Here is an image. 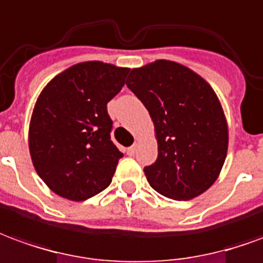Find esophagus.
I'll list each match as a JSON object with an SVG mask.
<instances>
[{
    "mask_svg": "<svg viewBox=\"0 0 263 263\" xmlns=\"http://www.w3.org/2000/svg\"><path fill=\"white\" fill-rule=\"evenodd\" d=\"M137 148H139V144H137V143H135L133 146L128 147L127 153H128V154H130V156H133V154H135V153L137 152Z\"/></svg>",
    "mask_w": 263,
    "mask_h": 263,
    "instance_id": "esophagus-1",
    "label": "esophagus"
}]
</instances>
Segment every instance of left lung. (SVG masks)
Here are the masks:
<instances>
[{"instance_id": "left-lung-1", "label": "left lung", "mask_w": 263, "mask_h": 263, "mask_svg": "<svg viewBox=\"0 0 263 263\" xmlns=\"http://www.w3.org/2000/svg\"><path fill=\"white\" fill-rule=\"evenodd\" d=\"M126 85L154 123L158 156L144 167L148 184L171 200L202 194L219 176L228 150V126L212 87L164 59L132 69Z\"/></svg>"}]
</instances>
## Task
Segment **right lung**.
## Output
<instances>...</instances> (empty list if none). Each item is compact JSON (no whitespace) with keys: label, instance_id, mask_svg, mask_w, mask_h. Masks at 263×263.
Returning <instances> with one entry per match:
<instances>
[{"label":"right lung","instance_id":"add662e5","mask_svg":"<svg viewBox=\"0 0 263 263\" xmlns=\"http://www.w3.org/2000/svg\"><path fill=\"white\" fill-rule=\"evenodd\" d=\"M127 68L82 62L41 92L29 124L33 167L55 194L85 201L111 182L123 157L110 139L107 103L122 90Z\"/></svg>","mask_w":263,"mask_h":263}]
</instances>
